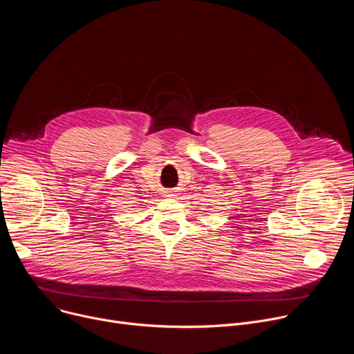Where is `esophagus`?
Returning a JSON list of instances; mask_svg holds the SVG:
<instances>
[{"label":"esophagus","instance_id":"1","mask_svg":"<svg viewBox=\"0 0 354 354\" xmlns=\"http://www.w3.org/2000/svg\"><path fill=\"white\" fill-rule=\"evenodd\" d=\"M165 196L171 197V196H175V194H174V192H172V190H167V192H165Z\"/></svg>","mask_w":354,"mask_h":354}]
</instances>
